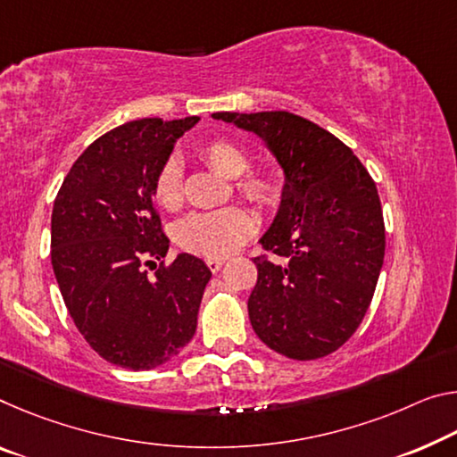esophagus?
<instances>
[{
    "label": "esophagus",
    "mask_w": 457,
    "mask_h": 457,
    "mask_svg": "<svg viewBox=\"0 0 457 457\" xmlns=\"http://www.w3.org/2000/svg\"><path fill=\"white\" fill-rule=\"evenodd\" d=\"M221 266H223V260H220V258H209V260H207V268H209V270H212V272H217Z\"/></svg>",
    "instance_id": "esophagus-1"
}]
</instances>
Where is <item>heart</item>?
<instances>
[{
	"label": "heart",
	"mask_w": 457,
	"mask_h": 457,
	"mask_svg": "<svg viewBox=\"0 0 457 457\" xmlns=\"http://www.w3.org/2000/svg\"><path fill=\"white\" fill-rule=\"evenodd\" d=\"M199 156L226 179L237 176L236 189L258 207L272 209L280 203L282 191H285L280 177L272 169L248 170L250 154L242 144L220 137V140L203 144ZM154 199L164 209H177L183 203V180H180V166L175 158H169L158 170L154 179ZM254 217L245 209L226 207L185 217L175 229V240L191 254L226 258L254 234Z\"/></svg>",
	"instance_id": "b5f03b06"
}]
</instances>
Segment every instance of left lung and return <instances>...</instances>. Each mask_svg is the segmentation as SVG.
Segmentation results:
<instances>
[{
  "instance_id": "obj_1",
  "label": "left lung",
  "mask_w": 457,
  "mask_h": 457,
  "mask_svg": "<svg viewBox=\"0 0 457 457\" xmlns=\"http://www.w3.org/2000/svg\"><path fill=\"white\" fill-rule=\"evenodd\" d=\"M258 134L285 170L278 213L260 237L248 299L256 336L293 360L329 356L353 336L385 262L378 191L342 140L288 112H217Z\"/></svg>"
}]
</instances>
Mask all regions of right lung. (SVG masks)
Masks as SVG:
<instances>
[{
	"label": "right lung",
	"instance_id": "obj_1",
	"mask_svg": "<svg viewBox=\"0 0 457 457\" xmlns=\"http://www.w3.org/2000/svg\"><path fill=\"white\" fill-rule=\"evenodd\" d=\"M197 121L144 118L112 129L77 158L54 199L50 260L64 305L87 344L129 370L162 366L191 342L212 278L191 254L158 266L156 278L142 268L169 252L154 179Z\"/></svg>",
	"mask_w": 457,
	"mask_h": 457
}]
</instances>
